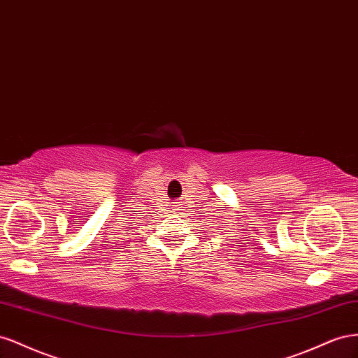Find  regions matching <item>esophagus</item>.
Returning <instances> with one entry per match:
<instances>
[{
  "label": "esophagus",
  "instance_id": "1",
  "mask_svg": "<svg viewBox=\"0 0 358 358\" xmlns=\"http://www.w3.org/2000/svg\"><path fill=\"white\" fill-rule=\"evenodd\" d=\"M177 210H178V208H177Z\"/></svg>",
  "mask_w": 358,
  "mask_h": 358
}]
</instances>
